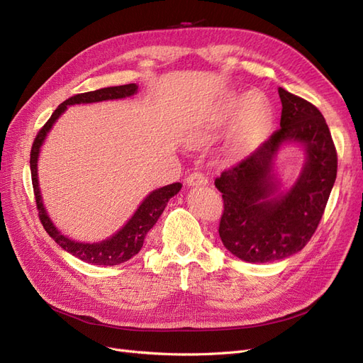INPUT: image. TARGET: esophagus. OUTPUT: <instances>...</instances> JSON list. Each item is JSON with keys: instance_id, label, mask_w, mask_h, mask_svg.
<instances>
[{"instance_id": "34e87169", "label": "esophagus", "mask_w": 363, "mask_h": 363, "mask_svg": "<svg viewBox=\"0 0 363 363\" xmlns=\"http://www.w3.org/2000/svg\"><path fill=\"white\" fill-rule=\"evenodd\" d=\"M186 183H188V186H200V184H206L207 179L204 177V174H201V172H192V174L188 175Z\"/></svg>"}]
</instances>
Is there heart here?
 Returning <instances> with one entry per match:
<instances>
[{
    "label": "heart",
    "instance_id": "b5f03b06",
    "mask_svg": "<svg viewBox=\"0 0 363 363\" xmlns=\"http://www.w3.org/2000/svg\"><path fill=\"white\" fill-rule=\"evenodd\" d=\"M238 108H240L239 111ZM236 110L238 113L233 123L235 140L239 147H250L263 133L269 118L268 101L260 94L247 95L242 104H240V98L238 95H228L223 98L215 107L196 121L191 131V140L201 142L212 136L215 131L228 123Z\"/></svg>",
    "mask_w": 363,
    "mask_h": 363
}]
</instances>
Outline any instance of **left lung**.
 <instances>
[{
    "instance_id": "left-lung-1",
    "label": "left lung",
    "mask_w": 363,
    "mask_h": 363,
    "mask_svg": "<svg viewBox=\"0 0 363 363\" xmlns=\"http://www.w3.org/2000/svg\"><path fill=\"white\" fill-rule=\"evenodd\" d=\"M280 128L235 167L215 179L224 212L219 238L236 257L252 263L286 259L316 232L337 172V152L330 130L318 108L283 87ZM286 141L301 143L306 163L286 194H277L272 159Z\"/></svg>"
}]
</instances>
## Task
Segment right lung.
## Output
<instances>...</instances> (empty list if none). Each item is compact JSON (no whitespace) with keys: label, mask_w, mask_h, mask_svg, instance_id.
I'll return each instance as SVG.
<instances>
[{"label":"right lung","mask_w":363,"mask_h":363,"mask_svg":"<svg viewBox=\"0 0 363 363\" xmlns=\"http://www.w3.org/2000/svg\"><path fill=\"white\" fill-rule=\"evenodd\" d=\"M136 92H138V86L135 83H130L123 86L103 87V89L77 94L68 98L67 101H63L56 111L52 112L51 118L47 121L45 125L39 130V133L36 135L30 151L31 183H33V191H35L36 208L39 212V219L43 228L47 230V233L56 240L63 250H67L72 256L79 257L86 263H91V265L113 267L136 256L140 251L142 245H144V239L147 233L157 223V219L164 211V207H167V203L169 201V199H172V196L175 194H179V191L182 189V183H172L168 186H163L160 189L152 191L138 207L135 215L128 219V223L112 238H108L103 240V242H96V244L75 242V240H71L69 238L62 235L59 230L54 227V224L51 223V219L45 212V207L42 204V196H40L39 182H38L39 150H40V145L43 144V139H45L47 133L51 130L52 124L56 123L57 118L65 111H67L68 106L82 104V103H98V101H106V100H118V98L135 95Z\"/></svg>","instance_id":"right-lung-1"}]
</instances>
